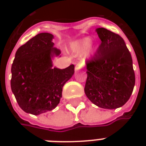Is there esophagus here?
Instances as JSON below:
<instances>
[{
	"mask_svg": "<svg viewBox=\"0 0 146 146\" xmlns=\"http://www.w3.org/2000/svg\"><path fill=\"white\" fill-rule=\"evenodd\" d=\"M82 68H83V65H82V64H77L75 66L76 71H77V72L78 71L81 70Z\"/></svg>",
	"mask_w": 146,
	"mask_h": 146,
	"instance_id": "obj_1",
	"label": "esophagus"
}]
</instances>
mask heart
<instances>
[{
  "instance_id": "obj_1",
  "label": "heart",
  "mask_w": 146,
  "mask_h": 146,
  "mask_svg": "<svg viewBox=\"0 0 146 146\" xmlns=\"http://www.w3.org/2000/svg\"><path fill=\"white\" fill-rule=\"evenodd\" d=\"M70 48L72 52L75 54H82L85 53L87 57H90L96 54L98 50V46L92 43L91 38L84 37L71 42Z\"/></svg>"
}]
</instances>
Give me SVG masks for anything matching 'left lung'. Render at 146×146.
Listing matches in <instances>:
<instances>
[{
    "instance_id": "obj_1",
    "label": "left lung",
    "mask_w": 146,
    "mask_h": 146,
    "mask_svg": "<svg viewBox=\"0 0 146 146\" xmlns=\"http://www.w3.org/2000/svg\"><path fill=\"white\" fill-rule=\"evenodd\" d=\"M96 32L102 43L93 60L86 63L85 93L99 108H118L127 103L135 86L131 54L119 35L104 28Z\"/></svg>"
}]
</instances>
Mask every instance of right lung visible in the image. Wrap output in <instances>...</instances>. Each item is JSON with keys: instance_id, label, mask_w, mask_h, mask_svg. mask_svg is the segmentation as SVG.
Instances as JSON below:
<instances>
[{"instance_id": "right-lung-1", "label": "right lung", "mask_w": 146, "mask_h": 146, "mask_svg": "<svg viewBox=\"0 0 146 146\" xmlns=\"http://www.w3.org/2000/svg\"><path fill=\"white\" fill-rule=\"evenodd\" d=\"M53 38L50 33H39L15 54L10 86L26 113L39 115L54 109L62 97L63 86L74 74L73 64L65 69L53 66L54 58L60 54Z\"/></svg>"}]
</instances>
